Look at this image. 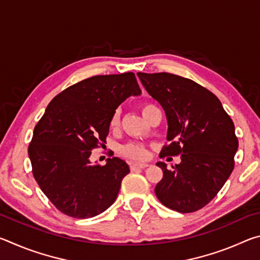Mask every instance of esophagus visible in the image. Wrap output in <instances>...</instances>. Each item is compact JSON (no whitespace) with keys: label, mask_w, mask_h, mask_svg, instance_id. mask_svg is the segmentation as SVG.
Returning <instances> with one entry per match:
<instances>
[{"label":"esophagus","mask_w":260,"mask_h":260,"mask_svg":"<svg viewBox=\"0 0 260 260\" xmlns=\"http://www.w3.org/2000/svg\"><path fill=\"white\" fill-rule=\"evenodd\" d=\"M148 166H149L148 162H134V164L131 165V169L132 171H135L138 169H146Z\"/></svg>","instance_id":"esophagus-1"}]
</instances>
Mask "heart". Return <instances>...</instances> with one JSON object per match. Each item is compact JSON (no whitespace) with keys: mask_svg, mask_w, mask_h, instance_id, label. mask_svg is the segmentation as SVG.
<instances>
[{"mask_svg":"<svg viewBox=\"0 0 260 260\" xmlns=\"http://www.w3.org/2000/svg\"><path fill=\"white\" fill-rule=\"evenodd\" d=\"M152 108H155L152 104L142 105L141 111H142L143 117L146 116L149 110H151ZM117 124H118V116L117 114H114L112 120H111V125L116 126ZM120 151L122 155H125L126 157H129V158H132V159H143V158H146V156H147V151L142 144L135 143V142H131V143L125 144V146H122L120 148Z\"/></svg>","mask_w":260,"mask_h":260,"instance_id":"heart-1","label":"heart"}]
</instances>
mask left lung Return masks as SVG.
Listing matches in <instances>:
<instances>
[{"mask_svg":"<svg viewBox=\"0 0 260 260\" xmlns=\"http://www.w3.org/2000/svg\"><path fill=\"white\" fill-rule=\"evenodd\" d=\"M138 77L166 114L170 144L160 155L181 158L172 170L157 162L162 170L157 199L181 213L204 208L234 169L239 148L234 122L217 96L190 79L166 72H139Z\"/></svg>","mask_w":260,"mask_h":260,"instance_id":"obj_1","label":"left lung"}]
</instances>
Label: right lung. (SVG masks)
<instances>
[{
	"label": "right lung",
	"instance_id": "1",
	"mask_svg": "<svg viewBox=\"0 0 260 260\" xmlns=\"http://www.w3.org/2000/svg\"><path fill=\"white\" fill-rule=\"evenodd\" d=\"M141 95L133 72L95 76L52 99L28 147L34 179L60 212L95 217L116 201L129 166L118 157L91 165V150L107 143L116 109Z\"/></svg>",
	"mask_w": 260,
	"mask_h": 260
}]
</instances>
